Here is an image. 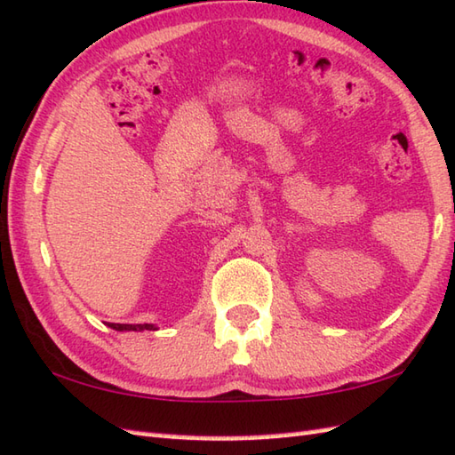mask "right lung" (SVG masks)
Instances as JSON below:
<instances>
[{
	"mask_svg": "<svg viewBox=\"0 0 455 455\" xmlns=\"http://www.w3.org/2000/svg\"><path fill=\"white\" fill-rule=\"evenodd\" d=\"M109 328L117 330V332H143V330H159L155 324H109Z\"/></svg>",
	"mask_w": 455,
	"mask_h": 455,
	"instance_id": "1",
	"label": "right lung"
}]
</instances>
